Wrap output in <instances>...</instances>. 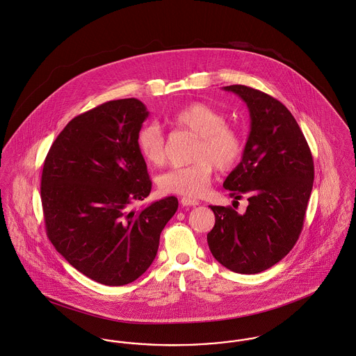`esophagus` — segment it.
Instances as JSON below:
<instances>
[{
  "mask_svg": "<svg viewBox=\"0 0 356 356\" xmlns=\"http://www.w3.org/2000/svg\"><path fill=\"white\" fill-rule=\"evenodd\" d=\"M181 204L183 206H186V207H190V206H197L199 204V200H196V199H192V197H188V196H184V197H181Z\"/></svg>",
  "mask_w": 356,
  "mask_h": 356,
  "instance_id": "esophagus-1",
  "label": "esophagus"
}]
</instances>
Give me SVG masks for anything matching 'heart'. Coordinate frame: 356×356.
<instances>
[{
	"label": "heart",
	"mask_w": 356,
	"mask_h": 356,
	"mask_svg": "<svg viewBox=\"0 0 356 356\" xmlns=\"http://www.w3.org/2000/svg\"><path fill=\"white\" fill-rule=\"evenodd\" d=\"M226 115L207 103H191L177 111L170 123L197 137L192 152L195 163L168 170L160 177V188L166 193L196 197L207 191L214 166L229 170L244 152L241 133L226 123ZM138 152L149 164H164L165 139L159 124L143 126L137 136Z\"/></svg>",
	"instance_id": "obj_1"
}]
</instances>
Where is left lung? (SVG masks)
<instances>
[{
	"label": "left lung",
	"mask_w": 356,
	"mask_h": 356,
	"mask_svg": "<svg viewBox=\"0 0 356 356\" xmlns=\"http://www.w3.org/2000/svg\"><path fill=\"white\" fill-rule=\"evenodd\" d=\"M248 106L250 133L241 163L223 181L244 214L210 206L216 225L207 234L213 256L237 274H259L280 261L296 245L313 188L314 164L301 129L279 100L245 85L223 88Z\"/></svg>",
	"instance_id": "left-lung-1"
}]
</instances>
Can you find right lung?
<instances>
[{
	"label": "right lung",
	"instance_id": "right-lung-1",
	"mask_svg": "<svg viewBox=\"0 0 356 356\" xmlns=\"http://www.w3.org/2000/svg\"><path fill=\"white\" fill-rule=\"evenodd\" d=\"M147 115L137 99L86 111L59 133L43 164L47 237L69 264L106 286L131 283L150 267L179 207L177 197L168 196L129 210L152 191L137 146Z\"/></svg>",
	"mask_w": 356,
	"mask_h": 356
}]
</instances>
